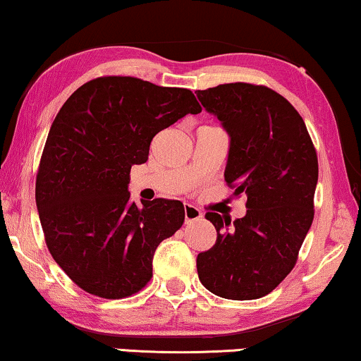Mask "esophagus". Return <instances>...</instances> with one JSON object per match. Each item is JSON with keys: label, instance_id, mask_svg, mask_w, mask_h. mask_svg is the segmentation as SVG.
<instances>
[{"label": "esophagus", "instance_id": "34e87169", "mask_svg": "<svg viewBox=\"0 0 361 361\" xmlns=\"http://www.w3.org/2000/svg\"><path fill=\"white\" fill-rule=\"evenodd\" d=\"M184 215H185V224H190V221L202 219V212L190 204H187L184 207Z\"/></svg>", "mask_w": 361, "mask_h": 361}]
</instances>
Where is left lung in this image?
Returning a JSON list of instances; mask_svg holds the SVG:
<instances>
[{
    "mask_svg": "<svg viewBox=\"0 0 361 361\" xmlns=\"http://www.w3.org/2000/svg\"><path fill=\"white\" fill-rule=\"evenodd\" d=\"M197 97L230 135L225 180L248 209L233 224L207 212L216 241L197 256V273L220 298L259 299L293 271L312 225L317 152L302 116L268 87L224 83Z\"/></svg>",
    "mask_w": 361,
    "mask_h": 361,
    "instance_id": "1",
    "label": "left lung"
}]
</instances>
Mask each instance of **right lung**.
I'll return each mask as SVG.
<instances>
[{
  "label": "right lung",
  "instance_id": "obj_1",
  "mask_svg": "<svg viewBox=\"0 0 361 361\" xmlns=\"http://www.w3.org/2000/svg\"><path fill=\"white\" fill-rule=\"evenodd\" d=\"M202 106L187 88L108 75L83 83L59 110L36 176L44 238L85 293L123 299L152 278L157 245L184 224L179 200H130L131 166L152 137Z\"/></svg>",
  "mask_w": 361,
  "mask_h": 361
}]
</instances>
